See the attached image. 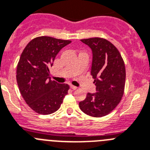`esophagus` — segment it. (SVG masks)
I'll return each instance as SVG.
<instances>
[{"label":"esophagus","mask_w":150,"mask_h":150,"mask_svg":"<svg viewBox=\"0 0 150 150\" xmlns=\"http://www.w3.org/2000/svg\"><path fill=\"white\" fill-rule=\"evenodd\" d=\"M70 88H71L72 89V90H76V89L78 88L77 87L74 86V85H70Z\"/></svg>","instance_id":"1"}]
</instances>
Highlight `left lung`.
<instances>
[{
  "label": "left lung",
  "mask_w": 150,
  "mask_h": 150,
  "mask_svg": "<svg viewBox=\"0 0 150 150\" xmlns=\"http://www.w3.org/2000/svg\"><path fill=\"white\" fill-rule=\"evenodd\" d=\"M81 41L92 52L91 75L94 79L97 92L88 93L86 98L79 102V108L87 115L104 117L117 106L124 94V60L117 49L104 39L95 37Z\"/></svg>",
  "instance_id": "left-lung-1"
}]
</instances>
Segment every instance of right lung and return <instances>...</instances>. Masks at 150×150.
Segmentation results:
<instances>
[{
	"instance_id": "1",
	"label": "right lung",
	"mask_w": 150,
	"mask_h": 150,
	"mask_svg": "<svg viewBox=\"0 0 150 150\" xmlns=\"http://www.w3.org/2000/svg\"><path fill=\"white\" fill-rule=\"evenodd\" d=\"M69 43V40L40 36L31 40L21 54L17 69V85L26 104L38 114L56 112L68 94L69 85L52 81L49 69L59 52Z\"/></svg>"
}]
</instances>
